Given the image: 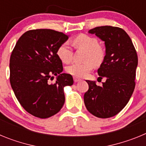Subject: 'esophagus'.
<instances>
[{
	"instance_id": "34e87169",
	"label": "esophagus",
	"mask_w": 146,
	"mask_h": 146,
	"mask_svg": "<svg viewBox=\"0 0 146 146\" xmlns=\"http://www.w3.org/2000/svg\"><path fill=\"white\" fill-rule=\"evenodd\" d=\"M81 80L80 79V78H78V77H74V81L75 82H79V81H80Z\"/></svg>"
}]
</instances>
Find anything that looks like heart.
<instances>
[{
	"label": "heart",
	"mask_w": 146,
	"mask_h": 146,
	"mask_svg": "<svg viewBox=\"0 0 146 146\" xmlns=\"http://www.w3.org/2000/svg\"><path fill=\"white\" fill-rule=\"evenodd\" d=\"M76 48L82 49L86 51V61L83 63H74L66 68V72L76 77H83L87 75L94 68L95 64H99L104 58V52L99 47L97 38L86 34H80L73 40ZM58 57L64 64H69L72 59V50L68 42H64L58 47Z\"/></svg>",
	"instance_id": "heart-1"
}]
</instances>
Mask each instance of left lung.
I'll return each instance as SVG.
<instances>
[{"label":"left lung","mask_w":146,"mask_h":146,"mask_svg":"<svg viewBox=\"0 0 146 146\" xmlns=\"http://www.w3.org/2000/svg\"><path fill=\"white\" fill-rule=\"evenodd\" d=\"M104 42L106 55L98 69L100 78H106L102 86L86 80L89 88L84 94L88 112L96 117L108 118L121 111L129 101L135 87L137 55L124 30L118 27L100 26L91 29Z\"/></svg>","instance_id":"obj_1"}]
</instances>
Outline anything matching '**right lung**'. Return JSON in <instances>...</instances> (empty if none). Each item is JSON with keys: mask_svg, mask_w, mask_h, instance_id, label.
<instances>
[{"mask_svg": "<svg viewBox=\"0 0 146 146\" xmlns=\"http://www.w3.org/2000/svg\"><path fill=\"white\" fill-rule=\"evenodd\" d=\"M69 36L51 29L28 31L18 39L10 57V83L17 99L32 115L47 118L58 113L65 102L64 88L73 84L63 72L58 47ZM58 75L54 84L48 80Z\"/></svg>", "mask_w": 146, "mask_h": 146, "instance_id": "add662e5", "label": "right lung"}]
</instances>
